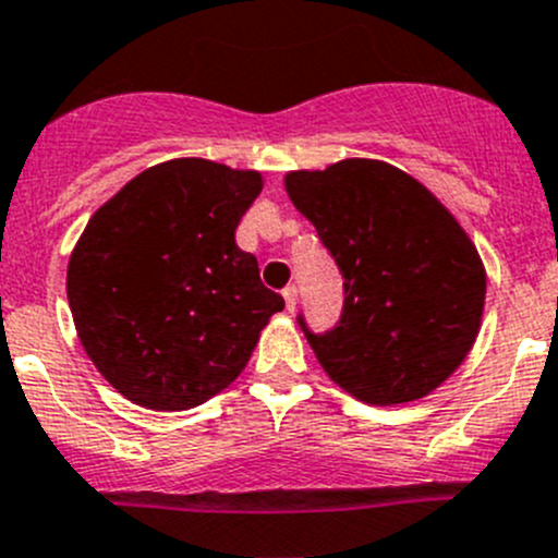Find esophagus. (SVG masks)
Wrapping results in <instances>:
<instances>
[{
	"mask_svg": "<svg viewBox=\"0 0 558 558\" xmlns=\"http://www.w3.org/2000/svg\"><path fill=\"white\" fill-rule=\"evenodd\" d=\"M296 296H300L296 286L294 283L286 286V289H283V300H286V307H289V311H294V307H296Z\"/></svg>",
	"mask_w": 558,
	"mask_h": 558,
	"instance_id": "34e87169",
	"label": "esophagus"
}]
</instances>
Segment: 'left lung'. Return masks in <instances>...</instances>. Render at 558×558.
I'll return each mask as SVG.
<instances>
[{"instance_id": "left-lung-1", "label": "left lung", "mask_w": 558, "mask_h": 558, "mask_svg": "<svg viewBox=\"0 0 558 558\" xmlns=\"http://www.w3.org/2000/svg\"><path fill=\"white\" fill-rule=\"evenodd\" d=\"M286 193L343 275L338 327L313 335L300 316L327 376L373 405L434 392L483 322L485 267L461 223L423 182L381 160L291 171Z\"/></svg>"}]
</instances>
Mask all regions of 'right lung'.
I'll return each instance as SVG.
<instances>
[{
  "mask_svg": "<svg viewBox=\"0 0 558 558\" xmlns=\"http://www.w3.org/2000/svg\"><path fill=\"white\" fill-rule=\"evenodd\" d=\"M258 171L177 158L142 171L89 218L68 264L86 356L144 409L185 411L223 392L283 296L234 231Z\"/></svg>",
  "mask_w": 558,
  "mask_h": 558,
  "instance_id": "1",
  "label": "right lung"
}]
</instances>
